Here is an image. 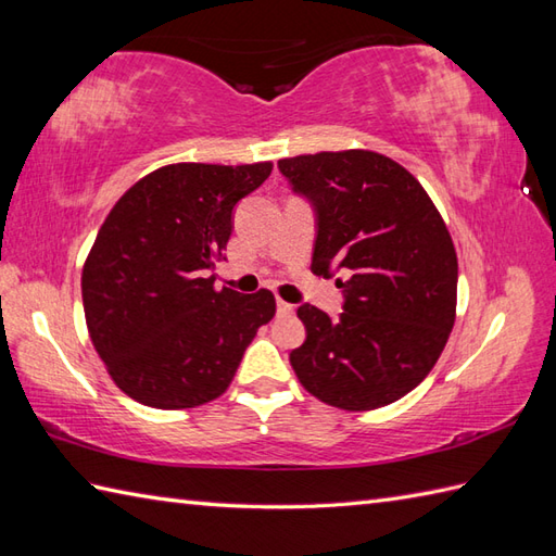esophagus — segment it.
<instances>
[{
  "label": "esophagus",
  "instance_id": "34e87169",
  "mask_svg": "<svg viewBox=\"0 0 556 556\" xmlns=\"http://www.w3.org/2000/svg\"><path fill=\"white\" fill-rule=\"evenodd\" d=\"M277 313H279V315H291V313H293V305L287 303V301L277 299Z\"/></svg>",
  "mask_w": 556,
  "mask_h": 556
}]
</instances>
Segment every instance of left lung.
<instances>
[{
    "label": "left lung",
    "mask_w": 556,
    "mask_h": 556,
    "mask_svg": "<svg viewBox=\"0 0 556 556\" xmlns=\"http://www.w3.org/2000/svg\"><path fill=\"white\" fill-rule=\"evenodd\" d=\"M293 193L315 210L313 275H344V313L303 303L305 341L291 368L313 396L372 410L416 389L456 320L452 236L416 176L370 150L279 160Z\"/></svg>",
    "instance_id": "left-lung-1"
}]
</instances>
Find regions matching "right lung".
I'll return each mask as SVG.
<instances>
[{
	"instance_id": "add662e5",
	"label": "right lung",
	"mask_w": 556,
	"mask_h": 556,
	"mask_svg": "<svg viewBox=\"0 0 556 556\" xmlns=\"http://www.w3.org/2000/svg\"><path fill=\"white\" fill-rule=\"evenodd\" d=\"M269 172L271 162L167 164L128 188L100 227L83 265V311L114 384L138 404L176 410L222 396L275 317L271 291H217L207 275L236 203Z\"/></svg>"
}]
</instances>
